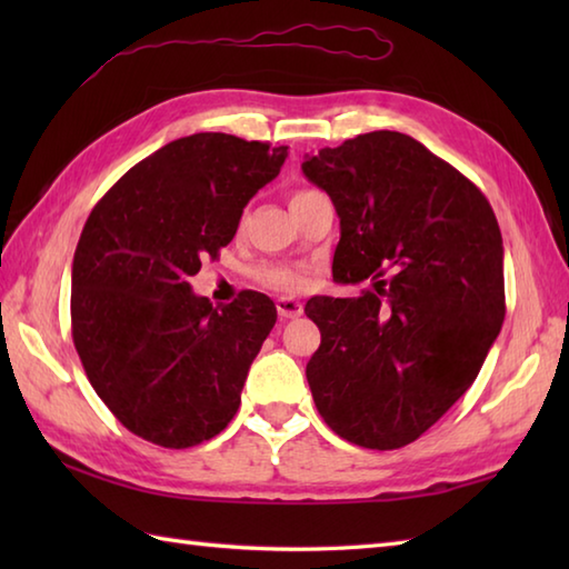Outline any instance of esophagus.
<instances>
[{"mask_svg":"<svg viewBox=\"0 0 569 569\" xmlns=\"http://www.w3.org/2000/svg\"><path fill=\"white\" fill-rule=\"evenodd\" d=\"M276 310H278V316H281V320H291V318L303 316V306H300L293 298H278Z\"/></svg>","mask_w":569,"mask_h":569,"instance_id":"1","label":"esophagus"}]
</instances>
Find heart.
<instances>
[{"label":"heart","instance_id":"heart-1","mask_svg":"<svg viewBox=\"0 0 569 569\" xmlns=\"http://www.w3.org/2000/svg\"><path fill=\"white\" fill-rule=\"evenodd\" d=\"M257 281L271 288V291L298 293L306 288L308 273L303 269H296V266H261L257 271Z\"/></svg>","mask_w":569,"mask_h":569}]
</instances>
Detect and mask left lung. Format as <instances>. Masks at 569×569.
Here are the masks:
<instances>
[{
    "mask_svg": "<svg viewBox=\"0 0 569 569\" xmlns=\"http://www.w3.org/2000/svg\"><path fill=\"white\" fill-rule=\"evenodd\" d=\"M303 173L340 217L335 281L373 286L308 300L310 391L340 438L396 450L475 383L501 332V229L475 183L401 131L306 156Z\"/></svg>",
    "mask_w": 569,
    "mask_h": 569,
    "instance_id": "1",
    "label": "left lung"
}]
</instances>
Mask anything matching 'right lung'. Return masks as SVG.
<instances>
[{"mask_svg":"<svg viewBox=\"0 0 569 569\" xmlns=\"http://www.w3.org/2000/svg\"><path fill=\"white\" fill-rule=\"evenodd\" d=\"M288 147L202 131L139 161L94 204L72 257V342L127 430L183 450L234 418L276 325L257 291L212 308L188 283L237 234Z\"/></svg>","mask_w":569,"mask_h":569,"instance_id":"right-lung-1","label":"right lung"}]
</instances>
